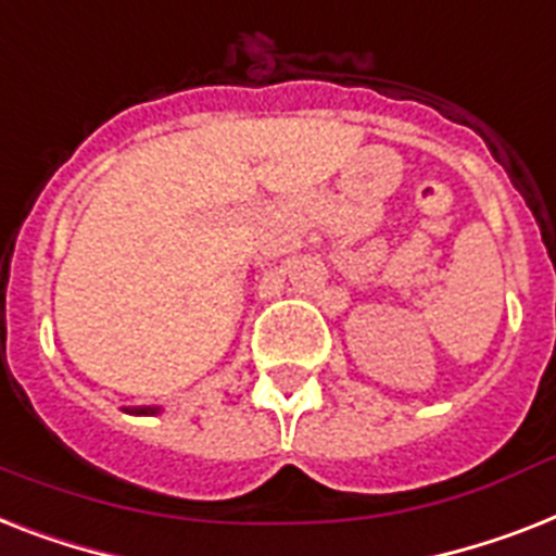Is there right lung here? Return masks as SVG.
Returning <instances> with one entry per match:
<instances>
[{"instance_id":"1","label":"right lung","mask_w":556,"mask_h":556,"mask_svg":"<svg viewBox=\"0 0 556 556\" xmlns=\"http://www.w3.org/2000/svg\"><path fill=\"white\" fill-rule=\"evenodd\" d=\"M128 414H160V405H139V408H125Z\"/></svg>"}]
</instances>
